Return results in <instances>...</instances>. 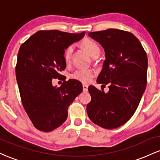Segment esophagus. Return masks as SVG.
I'll use <instances>...</instances> for the list:
<instances>
[{"label":"esophagus","mask_w":160,"mask_h":160,"mask_svg":"<svg viewBox=\"0 0 160 160\" xmlns=\"http://www.w3.org/2000/svg\"><path fill=\"white\" fill-rule=\"evenodd\" d=\"M82 89H83L84 92H87L88 86L86 85V84H83V85H82Z\"/></svg>","instance_id":"1"}]
</instances>
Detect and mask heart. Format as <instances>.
I'll return each instance as SVG.
<instances>
[{
    "mask_svg": "<svg viewBox=\"0 0 160 160\" xmlns=\"http://www.w3.org/2000/svg\"><path fill=\"white\" fill-rule=\"evenodd\" d=\"M82 46L84 49L89 53V55L92 58H97L101 53V48L98 43L94 40L90 39H86L82 42ZM73 53H74V47L72 45L69 46L65 49L64 52V59L67 64L70 63L72 58ZM95 71L92 68H78L75 70L74 72L70 74V78L74 80L88 83L90 82L92 78L94 77Z\"/></svg>",
    "mask_w": 160,
    "mask_h": 160,
    "instance_id": "1",
    "label": "heart"
}]
</instances>
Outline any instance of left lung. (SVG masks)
I'll return each mask as SVG.
<instances>
[{
  "mask_svg": "<svg viewBox=\"0 0 160 160\" xmlns=\"http://www.w3.org/2000/svg\"><path fill=\"white\" fill-rule=\"evenodd\" d=\"M89 36L105 52L97 82L104 87L108 84L109 91L89 86L91 102L86 111L95 124L113 129L126 123L140 103L147 85L148 56L138 39L128 32L110 28Z\"/></svg>",
  "mask_w": 160,
  "mask_h": 160,
  "instance_id": "1",
  "label": "left lung"
}]
</instances>
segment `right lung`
<instances>
[{
    "instance_id": "1",
    "label": "right lung",
    "mask_w": 160,
    "mask_h": 160,
    "mask_svg": "<svg viewBox=\"0 0 160 160\" xmlns=\"http://www.w3.org/2000/svg\"><path fill=\"white\" fill-rule=\"evenodd\" d=\"M58 30L39 31L20 47L16 77L23 108L37 129L51 132L63 124L69 105L82 91L81 82L64 80L60 87L52 79L63 80L65 49L83 38Z\"/></svg>"
}]
</instances>
